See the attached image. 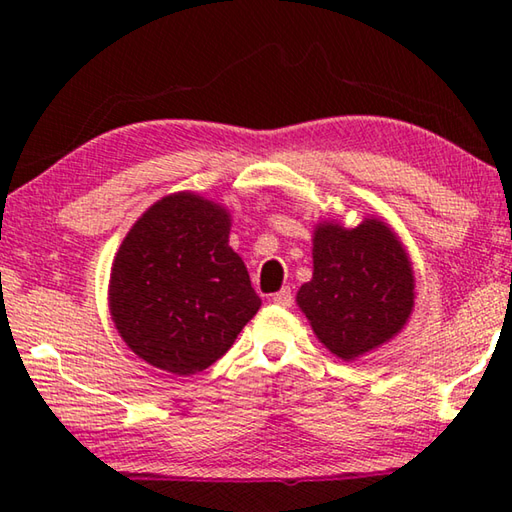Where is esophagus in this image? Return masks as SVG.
Segmentation results:
<instances>
[{
    "instance_id": "1",
    "label": "esophagus",
    "mask_w": 512,
    "mask_h": 512,
    "mask_svg": "<svg viewBox=\"0 0 512 512\" xmlns=\"http://www.w3.org/2000/svg\"><path fill=\"white\" fill-rule=\"evenodd\" d=\"M271 300H273V305H277V307H291V305H293V293H291V289L287 287V289L273 293Z\"/></svg>"
}]
</instances>
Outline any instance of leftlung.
<instances>
[{"mask_svg": "<svg viewBox=\"0 0 512 512\" xmlns=\"http://www.w3.org/2000/svg\"><path fill=\"white\" fill-rule=\"evenodd\" d=\"M413 268L386 223L366 219L352 230L320 223L314 277L298 291L318 341L352 361L400 332L415 298Z\"/></svg>", "mask_w": 512, "mask_h": 512, "instance_id": "obj_1", "label": "left lung"}]
</instances>
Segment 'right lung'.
<instances>
[{
  "label": "right lung",
  "mask_w": 512,
  "mask_h": 512,
  "mask_svg": "<svg viewBox=\"0 0 512 512\" xmlns=\"http://www.w3.org/2000/svg\"><path fill=\"white\" fill-rule=\"evenodd\" d=\"M228 237V212L189 192L133 225L112 264L110 314L137 357L196 375L232 348L262 300Z\"/></svg>",
  "instance_id": "right-lung-1"
}]
</instances>
